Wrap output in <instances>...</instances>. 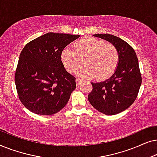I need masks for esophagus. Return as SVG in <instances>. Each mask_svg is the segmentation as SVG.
Returning a JSON list of instances; mask_svg holds the SVG:
<instances>
[{
    "label": "esophagus",
    "instance_id": "1",
    "mask_svg": "<svg viewBox=\"0 0 157 157\" xmlns=\"http://www.w3.org/2000/svg\"><path fill=\"white\" fill-rule=\"evenodd\" d=\"M81 81V78H77L76 79V85H77V86H78L79 84H80Z\"/></svg>",
    "mask_w": 157,
    "mask_h": 157
}]
</instances>
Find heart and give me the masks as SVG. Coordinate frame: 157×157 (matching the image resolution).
<instances>
[{
	"instance_id": "1",
	"label": "heart",
	"mask_w": 157,
	"mask_h": 157,
	"mask_svg": "<svg viewBox=\"0 0 157 157\" xmlns=\"http://www.w3.org/2000/svg\"><path fill=\"white\" fill-rule=\"evenodd\" d=\"M74 48H66L61 53V60L70 73L77 71L83 65L85 67L78 73L85 78L95 77L98 80L109 78L117 68L119 53L112 44L91 37L83 38L74 43Z\"/></svg>"
}]
</instances>
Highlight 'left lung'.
Wrapping results in <instances>:
<instances>
[{"label": "left lung", "mask_w": 157, "mask_h": 157, "mask_svg": "<svg viewBox=\"0 0 157 157\" xmlns=\"http://www.w3.org/2000/svg\"><path fill=\"white\" fill-rule=\"evenodd\" d=\"M117 47L119 61L115 72L104 81L92 83L88 96L92 106L106 115H114L128 109L138 95L141 84L139 61L134 48L121 38L111 34H94Z\"/></svg>", "instance_id": "1"}]
</instances>
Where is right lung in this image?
Masks as SVG:
<instances>
[{
  "mask_svg": "<svg viewBox=\"0 0 157 157\" xmlns=\"http://www.w3.org/2000/svg\"><path fill=\"white\" fill-rule=\"evenodd\" d=\"M79 35L48 33L25 45L21 51L15 83L25 108L39 115H52L67 104L76 87V78L61 61L66 46Z\"/></svg>",
  "mask_w": 157,
  "mask_h": 157,
  "instance_id": "right-lung-1",
  "label": "right lung"
}]
</instances>
